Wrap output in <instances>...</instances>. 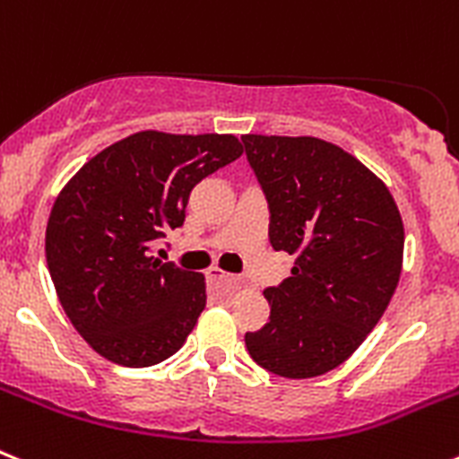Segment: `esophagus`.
I'll use <instances>...</instances> for the list:
<instances>
[{"label":"esophagus","mask_w":459,"mask_h":459,"mask_svg":"<svg viewBox=\"0 0 459 459\" xmlns=\"http://www.w3.org/2000/svg\"><path fill=\"white\" fill-rule=\"evenodd\" d=\"M206 278H209V282H222V280H227V282H232V285H241V280H238L237 275L225 273V271H221L218 266L206 271Z\"/></svg>","instance_id":"1"}]
</instances>
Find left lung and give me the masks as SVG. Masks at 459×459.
Instances as JSON below:
<instances>
[{
  "label": "left lung",
  "instance_id": "obj_1",
  "mask_svg": "<svg viewBox=\"0 0 459 459\" xmlns=\"http://www.w3.org/2000/svg\"><path fill=\"white\" fill-rule=\"evenodd\" d=\"M271 211L275 250L294 269L264 290L269 324L246 333L257 366L287 379L333 370L368 338L403 273L404 227L386 184L319 137L243 135Z\"/></svg>",
  "mask_w": 459,
  "mask_h": 459
}]
</instances>
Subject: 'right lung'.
<instances>
[{"label":"right lung","instance_id":"1","mask_svg":"<svg viewBox=\"0 0 459 459\" xmlns=\"http://www.w3.org/2000/svg\"><path fill=\"white\" fill-rule=\"evenodd\" d=\"M241 153L234 135L140 131L89 158L56 195L48 271L103 359L147 368L181 350L206 306L204 275L160 262L153 243L184 225L195 184Z\"/></svg>","mask_w":459,"mask_h":459}]
</instances>
